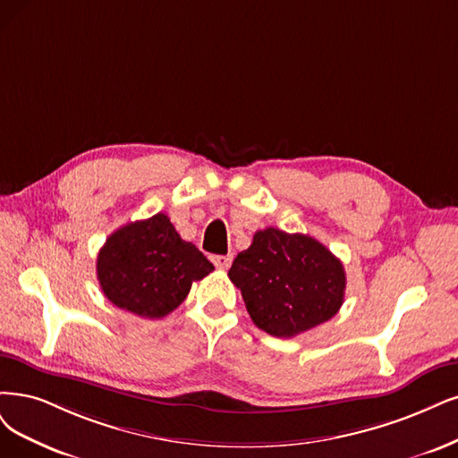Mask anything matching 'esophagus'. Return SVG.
<instances>
[{"instance_id":"esophagus-1","label":"esophagus","mask_w":458,"mask_h":458,"mask_svg":"<svg viewBox=\"0 0 458 458\" xmlns=\"http://www.w3.org/2000/svg\"><path fill=\"white\" fill-rule=\"evenodd\" d=\"M211 260H213V264H215L218 269H226V267L232 264V257H230V255H228V257L216 255V257H213Z\"/></svg>"}]
</instances>
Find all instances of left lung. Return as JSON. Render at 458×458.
<instances>
[{
    "instance_id": "left-lung-1",
    "label": "left lung",
    "mask_w": 458,
    "mask_h": 458,
    "mask_svg": "<svg viewBox=\"0 0 458 458\" xmlns=\"http://www.w3.org/2000/svg\"><path fill=\"white\" fill-rule=\"evenodd\" d=\"M230 281L260 330L294 337L327 323L345 296L340 259L317 240L279 228L259 230L247 250L233 259Z\"/></svg>"
}]
</instances>
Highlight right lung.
Instances as JSON below:
<instances>
[{"label":"right lung","instance_id":"1","mask_svg":"<svg viewBox=\"0 0 458 458\" xmlns=\"http://www.w3.org/2000/svg\"><path fill=\"white\" fill-rule=\"evenodd\" d=\"M96 269L101 291L116 308L162 318L215 267L196 245L181 240L167 215L157 213L113 232L99 249Z\"/></svg>","mask_w":458,"mask_h":458}]
</instances>
